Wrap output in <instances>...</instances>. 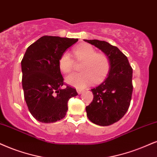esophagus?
I'll use <instances>...</instances> for the list:
<instances>
[{"instance_id": "esophagus-1", "label": "esophagus", "mask_w": 157, "mask_h": 157, "mask_svg": "<svg viewBox=\"0 0 157 157\" xmlns=\"http://www.w3.org/2000/svg\"><path fill=\"white\" fill-rule=\"evenodd\" d=\"M76 91H77V92H78V94H82V92H83V90H80V89H77Z\"/></svg>"}]
</instances>
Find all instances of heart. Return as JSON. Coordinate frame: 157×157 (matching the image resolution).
Segmentation results:
<instances>
[{
	"mask_svg": "<svg viewBox=\"0 0 157 157\" xmlns=\"http://www.w3.org/2000/svg\"><path fill=\"white\" fill-rule=\"evenodd\" d=\"M75 60L83 62L80 67L82 73L71 74L65 81L71 86L84 88L91 82L98 83L108 74L110 69V61L103 53H97L96 49L89 44H81L73 49ZM74 60L69 52H64L58 62L62 73H70L73 71Z\"/></svg>",
	"mask_w": 157,
	"mask_h": 157,
	"instance_id": "b5f03b06",
	"label": "heart"
}]
</instances>
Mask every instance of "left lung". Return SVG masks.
<instances>
[{
    "instance_id": "obj_1",
    "label": "left lung",
    "mask_w": 157,
    "mask_h": 157,
    "mask_svg": "<svg viewBox=\"0 0 157 157\" xmlns=\"http://www.w3.org/2000/svg\"><path fill=\"white\" fill-rule=\"evenodd\" d=\"M84 41L101 50L110 61L107 78L91 90L94 98L86 107V116L95 124H113L124 116L130 105L133 90L132 68L127 57L117 46L104 40Z\"/></svg>"
}]
</instances>
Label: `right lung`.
<instances>
[{"label":"right lung","mask_w":157,"mask_h":157,"mask_svg":"<svg viewBox=\"0 0 157 157\" xmlns=\"http://www.w3.org/2000/svg\"><path fill=\"white\" fill-rule=\"evenodd\" d=\"M78 38L44 36L27 49L21 66L22 88L29 111L37 121L54 123L66 115L67 102L75 89L64 85L58 62Z\"/></svg>","instance_id":"obj_1"}]
</instances>
